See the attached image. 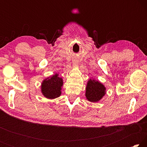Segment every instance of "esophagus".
Masks as SVG:
<instances>
[{"label": "esophagus", "mask_w": 147, "mask_h": 147, "mask_svg": "<svg viewBox=\"0 0 147 147\" xmlns=\"http://www.w3.org/2000/svg\"><path fill=\"white\" fill-rule=\"evenodd\" d=\"M73 63L74 65H77V64H78V60H77V59H74L73 60Z\"/></svg>", "instance_id": "obj_1"}]
</instances>
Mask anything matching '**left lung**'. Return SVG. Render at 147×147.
Listing matches in <instances>:
<instances>
[{"label": "left lung", "instance_id": "1", "mask_svg": "<svg viewBox=\"0 0 147 147\" xmlns=\"http://www.w3.org/2000/svg\"><path fill=\"white\" fill-rule=\"evenodd\" d=\"M106 93V88L103 84L94 78H89L86 87V97L91 102L100 101Z\"/></svg>", "mask_w": 147, "mask_h": 147}]
</instances>
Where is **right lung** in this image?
Here are the masks:
<instances>
[{
    "mask_svg": "<svg viewBox=\"0 0 147 147\" xmlns=\"http://www.w3.org/2000/svg\"><path fill=\"white\" fill-rule=\"evenodd\" d=\"M63 78L56 73L53 76L45 78L41 82V91L45 97L48 99H54L59 97L61 94Z\"/></svg>",
    "mask_w": 147,
    "mask_h": 147,
    "instance_id": "right-lung-1",
    "label": "right lung"
}]
</instances>
